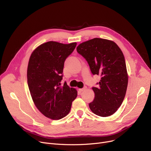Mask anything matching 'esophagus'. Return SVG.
<instances>
[{"label": "esophagus", "instance_id": "1", "mask_svg": "<svg viewBox=\"0 0 151 151\" xmlns=\"http://www.w3.org/2000/svg\"><path fill=\"white\" fill-rule=\"evenodd\" d=\"M86 87H84L83 88H79V91L80 92H82V91H83L84 90H86Z\"/></svg>", "mask_w": 151, "mask_h": 151}]
</instances>
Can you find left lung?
<instances>
[{"label": "left lung", "instance_id": "8db88e82", "mask_svg": "<svg viewBox=\"0 0 151 151\" xmlns=\"http://www.w3.org/2000/svg\"><path fill=\"white\" fill-rule=\"evenodd\" d=\"M77 51L87 61L92 73L100 75L98 87H92L91 111L102 117L115 113L122 104L128 87V76L124 57L114 41L95 38L83 42Z\"/></svg>", "mask_w": 151, "mask_h": 151}]
</instances>
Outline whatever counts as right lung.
Wrapping results in <instances>:
<instances>
[{
  "instance_id": "right-lung-1",
  "label": "right lung",
  "mask_w": 151,
  "mask_h": 151,
  "mask_svg": "<svg viewBox=\"0 0 151 151\" xmlns=\"http://www.w3.org/2000/svg\"><path fill=\"white\" fill-rule=\"evenodd\" d=\"M76 43L48 41L37 47L29 58L28 86L34 104L47 118L60 119L69 113L77 96L74 88L65 82L61 86L65 59L73 52Z\"/></svg>"
}]
</instances>
